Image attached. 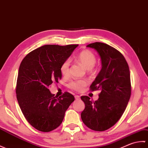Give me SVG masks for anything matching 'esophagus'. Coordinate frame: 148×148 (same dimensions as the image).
<instances>
[{
	"mask_svg": "<svg viewBox=\"0 0 148 148\" xmlns=\"http://www.w3.org/2000/svg\"><path fill=\"white\" fill-rule=\"evenodd\" d=\"M75 98L76 100H79L80 99V97L79 96H78V95H76V96H75Z\"/></svg>",
	"mask_w": 148,
	"mask_h": 148,
	"instance_id": "1",
	"label": "esophagus"
}]
</instances>
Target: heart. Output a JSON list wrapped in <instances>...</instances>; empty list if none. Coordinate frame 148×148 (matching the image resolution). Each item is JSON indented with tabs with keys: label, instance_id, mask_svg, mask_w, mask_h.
<instances>
[{
	"label": "heart",
	"instance_id": "obj_1",
	"mask_svg": "<svg viewBox=\"0 0 148 148\" xmlns=\"http://www.w3.org/2000/svg\"><path fill=\"white\" fill-rule=\"evenodd\" d=\"M77 59L79 63L83 65V66L87 70L92 71L94 66L96 62V58L91 51L85 50L80 52L77 56ZM70 60H65L62 63L60 70L61 73L64 76H67L69 74V69H70ZM88 82L86 80H71L68 84L69 88L76 91H82L84 88L86 86Z\"/></svg>",
	"mask_w": 148,
	"mask_h": 148
}]
</instances>
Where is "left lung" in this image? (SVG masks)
I'll use <instances>...</instances> for the list:
<instances>
[{"mask_svg":"<svg viewBox=\"0 0 148 148\" xmlns=\"http://www.w3.org/2000/svg\"><path fill=\"white\" fill-rule=\"evenodd\" d=\"M87 47L94 49L101 58V70L90 87L101 92L94 102L81 97L85 103L81 118L89 129L104 131L113 126L126 109L131 95L130 70L123 56L110 45L94 42Z\"/></svg>","mask_w":148,"mask_h":148,"instance_id":"8db88e82","label":"left lung"}]
</instances>
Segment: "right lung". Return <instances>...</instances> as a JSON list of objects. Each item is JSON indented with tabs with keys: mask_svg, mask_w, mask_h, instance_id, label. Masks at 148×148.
Returning <instances> with one entry per match:
<instances>
[{
	"mask_svg": "<svg viewBox=\"0 0 148 148\" xmlns=\"http://www.w3.org/2000/svg\"><path fill=\"white\" fill-rule=\"evenodd\" d=\"M78 45H43L28 54L19 66L16 97L25 119L39 131L48 132L60 126L75 100L67 92L54 96L49 87L61 79V66Z\"/></svg>",
	"mask_w": 148,
	"mask_h": 148,
	"instance_id": "obj_1",
	"label": "right lung"
}]
</instances>
